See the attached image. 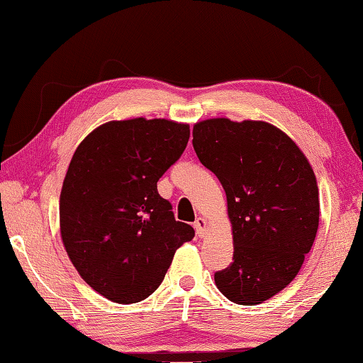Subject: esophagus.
<instances>
[{
  "label": "esophagus",
  "instance_id": "esophagus-1",
  "mask_svg": "<svg viewBox=\"0 0 363 363\" xmlns=\"http://www.w3.org/2000/svg\"><path fill=\"white\" fill-rule=\"evenodd\" d=\"M208 219L204 218H198L194 220V229H196V235L198 238H206V233H208Z\"/></svg>",
  "mask_w": 363,
  "mask_h": 363
}]
</instances>
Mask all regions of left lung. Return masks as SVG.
<instances>
[{"label":"left lung","instance_id":"left-lung-1","mask_svg":"<svg viewBox=\"0 0 363 363\" xmlns=\"http://www.w3.org/2000/svg\"><path fill=\"white\" fill-rule=\"evenodd\" d=\"M198 159L223 185L234 260L214 275L230 301L254 306L295 280L319 225L314 170L295 140L265 121L193 125Z\"/></svg>","mask_w":363,"mask_h":363}]
</instances>
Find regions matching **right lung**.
<instances>
[{
  "label": "right lung",
  "instance_id": "add662e5",
  "mask_svg": "<svg viewBox=\"0 0 363 363\" xmlns=\"http://www.w3.org/2000/svg\"><path fill=\"white\" fill-rule=\"evenodd\" d=\"M190 124L170 119L109 121L73 154L60 191V238L94 291L139 303L164 280L178 247L194 238L175 220L157 182L180 159Z\"/></svg>",
  "mask_w": 363,
  "mask_h": 363
}]
</instances>
